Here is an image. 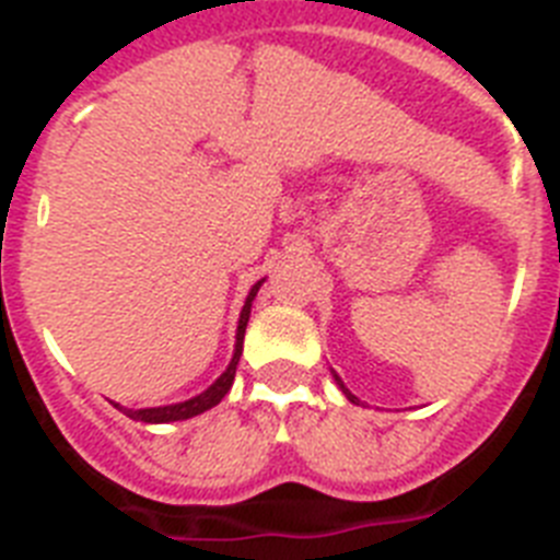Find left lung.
Segmentation results:
<instances>
[{
	"instance_id": "8db88e82",
	"label": "left lung",
	"mask_w": 560,
	"mask_h": 560,
	"mask_svg": "<svg viewBox=\"0 0 560 560\" xmlns=\"http://www.w3.org/2000/svg\"><path fill=\"white\" fill-rule=\"evenodd\" d=\"M334 378H336V384H339V387H341V393L348 395V400H353V404H359V398H355V395H353V393H350V389H348V387H345V384H341V378H339V375H334Z\"/></svg>"
}]
</instances>
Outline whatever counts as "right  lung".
<instances>
[{
  "label": "right lung",
  "mask_w": 560,
  "mask_h": 560,
  "mask_svg": "<svg viewBox=\"0 0 560 560\" xmlns=\"http://www.w3.org/2000/svg\"><path fill=\"white\" fill-rule=\"evenodd\" d=\"M264 283V280H260ZM260 283L252 285L249 296H246L244 303V311H241V319H237V336H235V353H232V361L230 368L221 373V378L212 384L210 389H205L201 395H196V398L185 400V404H173V407H153V409H122V412L128 415V418L133 420H142V423H171V420H187V418H196V415L207 412V409H212L215 404H221V398H224L226 393H230L232 381H235V368L237 361H241V353H244V334H246V323H249V311H252V300H255L257 289H260ZM117 407V404H114Z\"/></svg>",
  "instance_id": "add662e5"
}]
</instances>
